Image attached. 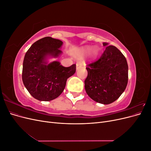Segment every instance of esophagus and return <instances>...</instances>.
<instances>
[{
  "mask_svg": "<svg viewBox=\"0 0 151 151\" xmlns=\"http://www.w3.org/2000/svg\"><path fill=\"white\" fill-rule=\"evenodd\" d=\"M81 66H82V63H81V62H77V63H76V68H77V70H78L79 68H80Z\"/></svg>",
  "mask_w": 151,
  "mask_h": 151,
  "instance_id": "obj_1",
  "label": "esophagus"
}]
</instances>
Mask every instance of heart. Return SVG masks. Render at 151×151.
<instances>
[{"label": "heart", "instance_id": "heart-1", "mask_svg": "<svg viewBox=\"0 0 151 151\" xmlns=\"http://www.w3.org/2000/svg\"><path fill=\"white\" fill-rule=\"evenodd\" d=\"M90 50H91V47L86 46L81 49L80 52L82 54H84V53H88L89 51H90ZM98 52H99L98 48L96 47H94V48L91 49V50L90 51V53L91 55V56L93 57H95L96 56H97V55L98 54Z\"/></svg>", "mask_w": 151, "mask_h": 151}]
</instances>
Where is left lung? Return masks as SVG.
<instances>
[{
  "instance_id": "8db88e82",
  "label": "left lung",
  "mask_w": 151,
  "mask_h": 151,
  "mask_svg": "<svg viewBox=\"0 0 151 151\" xmlns=\"http://www.w3.org/2000/svg\"><path fill=\"white\" fill-rule=\"evenodd\" d=\"M98 60L89 63L88 77L84 81L89 96L97 103L110 104L124 92L128 83V64L125 56L115 46L107 43Z\"/></svg>"
}]
</instances>
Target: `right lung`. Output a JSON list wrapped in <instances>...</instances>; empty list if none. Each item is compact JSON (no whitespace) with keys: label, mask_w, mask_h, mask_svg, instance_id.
Listing matches in <instances>:
<instances>
[{"label":"right lung","mask_w":151,"mask_h":151,"mask_svg":"<svg viewBox=\"0 0 151 151\" xmlns=\"http://www.w3.org/2000/svg\"><path fill=\"white\" fill-rule=\"evenodd\" d=\"M62 44L61 40L47 36L36 41L26 53L22 82L32 96L40 101H49L58 97L67 79L76 72V64L65 67L58 61L50 63L47 61L48 56L60 55Z\"/></svg>","instance_id":"obj_1"}]
</instances>
